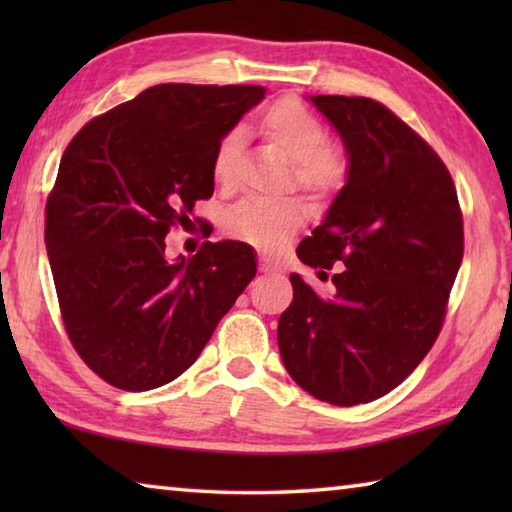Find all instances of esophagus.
Instances as JSON below:
<instances>
[{
  "instance_id": "1",
  "label": "esophagus",
  "mask_w": 512,
  "mask_h": 512,
  "mask_svg": "<svg viewBox=\"0 0 512 512\" xmlns=\"http://www.w3.org/2000/svg\"><path fill=\"white\" fill-rule=\"evenodd\" d=\"M259 271H262V273H268V275H275V273H282V268L277 266V264H273L271 259L262 257V259H259Z\"/></svg>"
}]
</instances>
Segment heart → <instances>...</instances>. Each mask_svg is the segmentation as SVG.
<instances>
[{
	"instance_id": "1",
	"label": "heart",
	"mask_w": 512,
	"mask_h": 512,
	"mask_svg": "<svg viewBox=\"0 0 512 512\" xmlns=\"http://www.w3.org/2000/svg\"><path fill=\"white\" fill-rule=\"evenodd\" d=\"M259 133L275 146L284 160L291 162L293 183L311 194H329L343 183L345 164L341 155L329 149L327 131L320 119L298 101H280L259 119ZM239 144L232 131L216 146L212 171L219 183H228ZM305 219V210L296 201H246L230 212L225 230L246 244L277 250Z\"/></svg>"
}]
</instances>
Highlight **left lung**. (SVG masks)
<instances>
[{
    "mask_svg": "<svg viewBox=\"0 0 512 512\" xmlns=\"http://www.w3.org/2000/svg\"><path fill=\"white\" fill-rule=\"evenodd\" d=\"M345 146V183L298 246L302 264L332 268V298L291 273L277 323L284 368L316 400H377L418 368L445 318L463 262V216L431 146L366 97H307Z\"/></svg>",
    "mask_w": 512,
    "mask_h": 512,
    "instance_id": "obj_1",
    "label": "left lung"
}]
</instances>
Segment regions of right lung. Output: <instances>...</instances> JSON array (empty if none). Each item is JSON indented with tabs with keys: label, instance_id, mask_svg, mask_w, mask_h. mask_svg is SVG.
Segmentation results:
<instances>
[{
	"label": "right lung",
	"instance_id": "add662e5",
	"mask_svg": "<svg viewBox=\"0 0 512 512\" xmlns=\"http://www.w3.org/2000/svg\"><path fill=\"white\" fill-rule=\"evenodd\" d=\"M262 99L259 85H153L60 158L45 219L60 311L81 359L121 391L183 375L257 273L244 241L167 259L164 237L212 196L216 146Z\"/></svg>",
	"mask_w": 512,
	"mask_h": 512
}]
</instances>
